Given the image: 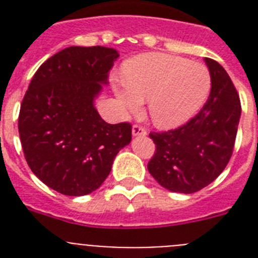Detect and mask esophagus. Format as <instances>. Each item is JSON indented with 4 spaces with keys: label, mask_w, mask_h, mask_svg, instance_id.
<instances>
[{
    "label": "esophagus",
    "mask_w": 258,
    "mask_h": 258,
    "mask_svg": "<svg viewBox=\"0 0 258 258\" xmlns=\"http://www.w3.org/2000/svg\"><path fill=\"white\" fill-rule=\"evenodd\" d=\"M132 134H133L134 137L146 136V134H147V131H146L143 126H141V125H133V129H132Z\"/></svg>",
    "instance_id": "34e87169"
}]
</instances>
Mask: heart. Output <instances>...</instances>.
Masks as SVG:
<instances>
[{"mask_svg": "<svg viewBox=\"0 0 258 258\" xmlns=\"http://www.w3.org/2000/svg\"><path fill=\"white\" fill-rule=\"evenodd\" d=\"M125 86H116L118 103L136 111L149 99L152 121L175 127L190 120L211 92L209 70L202 63L168 54H143L124 66Z\"/></svg>", "mask_w": 258, "mask_h": 258, "instance_id": "b5f03b06", "label": "heart"}]
</instances>
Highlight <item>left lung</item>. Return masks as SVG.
Instances as JSON below:
<instances>
[{
	"label": "left lung",
	"mask_w": 258,
	"mask_h": 258,
	"mask_svg": "<svg viewBox=\"0 0 258 258\" xmlns=\"http://www.w3.org/2000/svg\"><path fill=\"white\" fill-rule=\"evenodd\" d=\"M212 79L208 101L182 126L151 132L156 151L149 161L150 174L166 190L192 194L223 172L234 150L240 99L225 68L204 58Z\"/></svg>",
	"instance_id": "left-lung-1"
}]
</instances>
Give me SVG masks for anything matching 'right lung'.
Returning a JSON list of instances; mask_svg holds the SVG:
<instances>
[{"label": "right lung", "mask_w": 258, "mask_h": 258, "mask_svg": "<svg viewBox=\"0 0 258 258\" xmlns=\"http://www.w3.org/2000/svg\"><path fill=\"white\" fill-rule=\"evenodd\" d=\"M118 58L104 46H70L41 64L20 106L23 152L52 190L83 197L108 177L117 152L132 141L129 122L107 124L94 107Z\"/></svg>", "instance_id": "add662e5"}]
</instances>
